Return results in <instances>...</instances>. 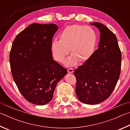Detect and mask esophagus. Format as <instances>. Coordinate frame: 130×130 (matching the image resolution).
I'll return each mask as SVG.
<instances>
[{
    "label": "esophagus",
    "instance_id": "34e87169",
    "mask_svg": "<svg viewBox=\"0 0 130 130\" xmlns=\"http://www.w3.org/2000/svg\"><path fill=\"white\" fill-rule=\"evenodd\" d=\"M67 71L69 73H72V72H74V69L72 68H69L67 69Z\"/></svg>",
    "mask_w": 130,
    "mask_h": 130
}]
</instances>
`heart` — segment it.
Here are the masks:
<instances>
[{
  "mask_svg": "<svg viewBox=\"0 0 130 130\" xmlns=\"http://www.w3.org/2000/svg\"><path fill=\"white\" fill-rule=\"evenodd\" d=\"M96 35L91 27L74 24L67 26L59 36V41L51 43L54 59L62 63L69 50L72 55L65 61L67 66L75 65L79 61L83 63L89 59L94 51Z\"/></svg>",
  "mask_w": 130,
  "mask_h": 130,
  "instance_id": "heart-1",
  "label": "heart"
}]
</instances>
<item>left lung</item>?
<instances>
[{
  "instance_id": "obj_1",
  "label": "left lung",
  "mask_w": 130,
  "mask_h": 130,
  "mask_svg": "<svg viewBox=\"0 0 130 130\" xmlns=\"http://www.w3.org/2000/svg\"><path fill=\"white\" fill-rule=\"evenodd\" d=\"M99 28V47L90 58L74 71L76 94L80 102L96 104L112 94L119 78L122 54L114 34L103 24L91 23Z\"/></svg>"
}]
</instances>
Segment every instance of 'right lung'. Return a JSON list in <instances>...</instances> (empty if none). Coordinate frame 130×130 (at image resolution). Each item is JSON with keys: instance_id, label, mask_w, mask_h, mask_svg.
<instances>
[{"instance_id": "1", "label": "right lung", "mask_w": 130, "mask_h": 130, "mask_svg": "<svg viewBox=\"0 0 130 130\" xmlns=\"http://www.w3.org/2000/svg\"><path fill=\"white\" fill-rule=\"evenodd\" d=\"M58 28L54 24L32 23L16 36L11 47L13 80L24 98L36 105L51 101L57 84L67 73L52 58V39Z\"/></svg>"}]
</instances>
